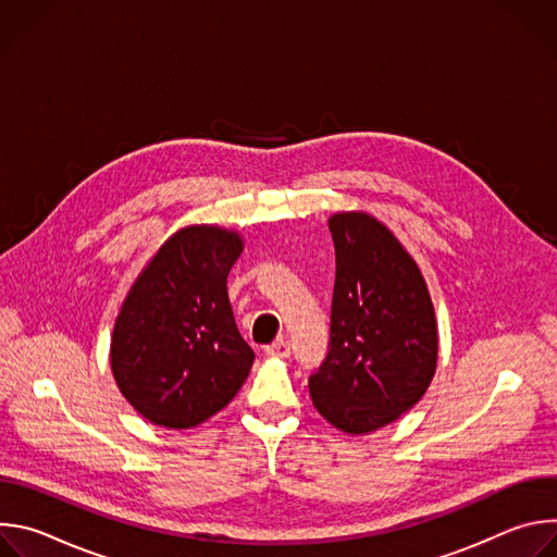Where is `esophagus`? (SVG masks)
I'll use <instances>...</instances> for the list:
<instances>
[{"label":"esophagus","instance_id":"obj_1","mask_svg":"<svg viewBox=\"0 0 557 557\" xmlns=\"http://www.w3.org/2000/svg\"><path fill=\"white\" fill-rule=\"evenodd\" d=\"M267 355H271V357H290V344L284 342V339H277L271 346H267Z\"/></svg>","mask_w":557,"mask_h":557}]
</instances>
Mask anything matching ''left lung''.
<instances>
[{
	"label": "left lung",
	"instance_id": "left-lung-1",
	"mask_svg": "<svg viewBox=\"0 0 557 557\" xmlns=\"http://www.w3.org/2000/svg\"><path fill=\"white\" fill-rule=\"evenodd\" d=\"M335 243L331 342L308 376L312 404L348 434L374 432L419 404L436 372L438 331L428 284L392 231L348 211Z\"/></svg>",
	"mask_w": 557,
	"mask_h": 557
}]
</instances>
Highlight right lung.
Returning <instances> with one entry per match:
<instances>
[{
	"instance_id": "add662e5",
	"label": "right lung",
	"mask_w": 557,
	"mask_h": 557,
	"mask_svg": "<svg viewBox=\"0 0 557 557\" xmlns=\"http://www.w3.org/2000/svg\"><path fill=\"white\" fill-rule=\"evenodd\" d=\"M243 237L220 226L176 231L132 284L110 363L119 389L149 423L200 425L243 387L253 350L235 326L226 277Z\"/></svg>"
}]
</instances>
